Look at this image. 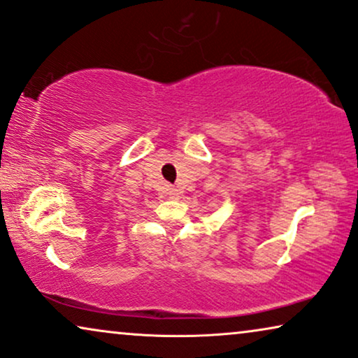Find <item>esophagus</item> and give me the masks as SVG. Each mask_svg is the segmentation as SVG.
Returning a JSON list of instances; mask_svg holds the SVG:
<instances>
[{
    "instance_id": "1",
    "label": "esophagus",
    "mask_w": 358,
    "mask_h": 358,
    "mask_svg": "<svg viewBox=\"0 0 358 358\" xmlns=\"http://www.w3.org/2000/svg\"><path fill=\"white\" fill-rule=\"evenodd\" d=\"M168 195H169V199H178L179 197V190L174 189V187H169Z\"/></svg>"
}]
</instances>
